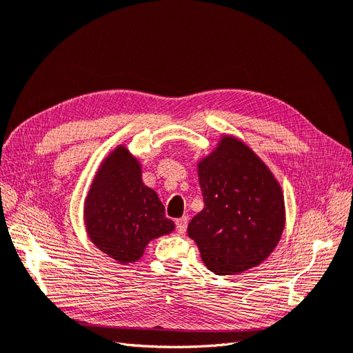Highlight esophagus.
<instances>
[{
  "label": "esophagus",
  "instance_id": "34e87169",
  "mask_svg": "<svg viewBox=\"0 0 353 353\" xmlns=\"http://www.w3.org/2000/svg\"><path fill=\"white\" fill-rule=\"evenodd\" d=\"M187 225H188V218L187 216L175 219V228L179 234H184L187 231Z\"/></svg>",
  "mask_w": 353,
  "mask_h": 353
}]
</instances>
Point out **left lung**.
Instances as JSON below:
<instances>
[{
  "label": "left lung",
  "mask_w": 353,
  "mask_h": 353,
  "mask_svg": "<svg viewBox=\"0 0 353 353\" xmlns=\"http://www.w3.org/2000/svg\"><path fill=\"white\" fill-rule=\"evenodd\" d=\"M205 208L188 223V237L216 275L244 272L279 244L285 213L281 187L244 143L223 137L199 163Z\"/></svg>",
  "instance_id": "obj_1"
}]
</instances>
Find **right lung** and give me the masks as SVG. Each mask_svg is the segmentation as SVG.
I'll return each mask as SVG.
<instances>
[{"label":"right lung","instance_id":"1","mask_svg":"<svg viewBox=\"0 0 353 353\" xmlns=\"http://www.w3.org/2000/svg\"><path fill=\"white\" fill-rule=\"evenodd\" d=\"M85 225L92 243L119 263L138 261L148 241L175 228L156 191L143 184L140 163L122 145L95 175Z\"/></svg>","mask_w":353,"mask_h":353}]
</instances>
